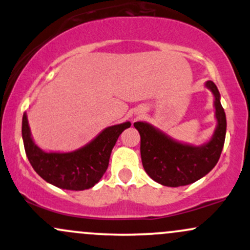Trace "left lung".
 Returning <instances> with one entry per match:
<instances>
[{
  "label": "left lung",
  "mask_w": 250,
  "mask_h": 250,
  "mask_svg": "<svg viewBox=\"0 0 250 250\" xmlns=\"http://www.w3.org/2000/svg\"><path fill=\"white\" fill-rule=\"evenodd\" d=\"M206 87L214 94L217 125L211 140L205 145H185L146 122H135L141 136V159L146 173L155 182L167 187H180L194 183L216 166L226 139V113L220 102L219 89L213 81Z\"/></svg>",
  "instance_id": "8db88e82"
}]
</instances>
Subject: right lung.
Here are the masks:
<instances>
[{
    "mask_svg": "<svg viewBox=\"0 0 250 250\" xmlns=\"http://www.w3.org/2000/svg\"><path fill=\"white\" fill-rule=\"evenodd\" d=\"M130 122L102 130L84 147L70 153H45L31 139L27 115L22 119V139L31 167L43 180L68 190H84L96 185L107 170L111 150Z\"/></svg>",
    "mask_w": 250,
    "mask_h": 250,
    "instance_id": "1",
    "label": "right lung"
}]
</instances>
